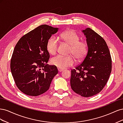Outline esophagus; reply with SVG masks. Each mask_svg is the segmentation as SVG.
Wrapping results in <instances>:
<instances>
[{
    "instance_id": "esophagus-1",
    "label": "esophagus",
    "mask_w": 123,
    "mask_h": 123,
    "mask_svg": "<svg viewBox=\"0 0 123 123\" xmlns=\"http://www.w3.org/2000/svg\"><path fill=\"white\" fill-rule=\"evenodd\" d=\"M58 72H61L62 71H64V70H63V69H59V68H58Z\"/></svg>"
}]
</instances>
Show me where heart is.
I'll list each match as a JSON object with an SVG mask.
<instances>
[{
  "mask_svg": "<svg viewBox=\"0 0 123 123\" xmlns=\"http://www.w3.org/2000/svg\"><path fill=\"white\" fill-rule=\"evenodd\" d=\"M62 39L70 46L69 54H72L78 61L83 59L87 52V44L84 41L80 40V36L73 30H69L62 33ZM58 44V38L54 36H51L47 43V48L49 53L54 54L57 51ZM51 64L59 69H64L73 66L75 64V59L72 56L64 57L57 55L52 58Z\"/></svg>",
  "mask_w": 123,
  "mask_h": 123,
  "instance_id": "1",
  "label": "heart"
}]
</instances>
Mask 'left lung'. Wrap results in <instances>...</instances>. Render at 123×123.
<instances>
[{
  "label": "left lung",
  "instance_id": "obj_1",
  "mask_svg": "<svg viewBox=\"0 0 123 123\" xmlns=\"http://www.w3.org/2000/svg\"><path fill=\"white\" fill-rule=\"evenodd\" d=\"M82 32L86 37L87 53L83 62L71 70L70 85L76 93L88 98L97 94L105 87L111 72L112 61L103 37L89 28Z\"/></svg>",
  "mask_w": 123,
  "mask_h": 123
}]
</instances>
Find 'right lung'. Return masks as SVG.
Returning <instances> with one entry per match:
<instances>
[{
    "mask_svg": "<svg viewBox=\"0 0 123 123\" xmlns=\"http://www.w3.org/2000/svg\"><path fill=\"white\" fill-rule=\"evenodd\" d=\"M58 30L41 25L21 37L15 47L11 71L17 88L25 94L36 96L46 92L58 73L56 67L47 64L48 41Z\"/></svg>",
    "mask_w": 123,
    "mask_h": 123,
    "instance_id": "right-lung-1",
    "label": "right lung"
}]
</instances>
